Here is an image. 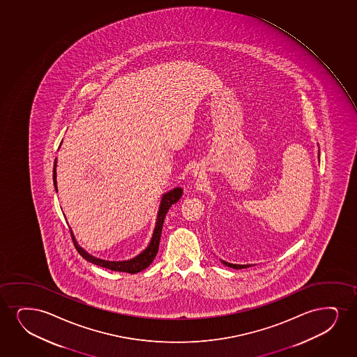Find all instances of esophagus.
I'll return each instance as SVG.
<instances>
[{"label":"esophagus","instance_id":"1","mask_svg":"<svg viewBox=\"0 0 357 357\" xmlns=\"http://www.w3.org/2000/svg\"><path fill=\"white\" fill-rule=\"evenodd\" d=\"M193 175H195V177L198 176L199 172L198 170H197V169H195V170H193Z\"/></svg>","mask_w":357,"mask_h":357}]
</instances>
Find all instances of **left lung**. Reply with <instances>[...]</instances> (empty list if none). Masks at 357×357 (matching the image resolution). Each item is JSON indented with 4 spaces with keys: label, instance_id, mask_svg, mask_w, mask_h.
<instances>
[{
    "label": "left lung",
    "instance_id": "1",
    "mask_svg": "<svg viewBox=\"0 0 357 357\" xmlns=\"http://www.w3.org/2000/svg\"><path fill=\"white\" fill-rule=\"evenodd\" d=\"M319 159H320V151H319ZM221 262L225 264V266H230V268H233V269H243V268H248V266H251V264H233V263H228L226 261H222Z\"/></svg>",
    "mask_w": 357,
    "mask_h": 357
}]
</instances>
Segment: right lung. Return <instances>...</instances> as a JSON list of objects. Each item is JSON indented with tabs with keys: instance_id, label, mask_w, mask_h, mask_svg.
Wrapping results in <instances>:
<instances>
[{
	"instance_id": "add662e5",
	"label": "right lung",
	"mask_w": 357,
	"mask_h": 357,
	"mask_svg": "<svg viewBox=\"0 0 357 357\" xmlns=\"http://www.w3.org/2000/svg\"><path fill=\"white\" fill-rule=\"evenodd\" d=\"M53 182H54L55 192H58V185H56V158H55L54 169H53ZM182 193H183L182 188L176 187V188L169 190V192L162 195L160 205H159L158 215H157V221H155V226H154L153 234H152L151 241L147 245V248H144V251L139 253L136 257L128 259V261H105V259H101V258L94 257V256H91V253L86 252L84 248H81L78 245L76 238L73 235V229L70 228L71 229L70 230L71 231V236H73V243H75L77 251L88 262L96 264V266H102V268H107L109 271H124V273H129V274H136L139 271H144L151 263L153 262V259L157 256V252H158L162 223H164V218L167 216V210L172 208L174 204L177 203L180 200Z\"/></svg>"
}]
</instances>
